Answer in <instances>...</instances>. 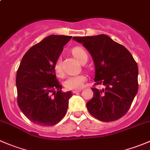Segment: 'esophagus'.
<instances>
[{"label":"esophagus","mask_w":150,"mask_h":150,"mask_svg":"<svg viewBox=\"0 0 150 150\" xmlns=\"http://www.w3.org/2000/svg\"><path fill=\"white\" fill-rule=\"evenodd\" d=\"M81 89H80V90H75V91H72V93H78V92H81Z\"/></svg>","instance_id":"obj_1"}]
</instances>
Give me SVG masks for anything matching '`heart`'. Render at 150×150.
I'll return each mask as SVG.
<instances>
[{
    "mask_svg": "<svg viewBox=\"0 0 150 150\" xmlns=\"http://www.w3.org/2000/svg\"><path fill=\"white\" fill-rule=\"evenodd\" d=\"M72 54L82 64L84 62L88 60L87 53L82 48L76 47V48H73L72 49ZM54 69H55V72L57 75L62 76L63 75V70L62 67V63L60 59H57V61L56 62ZM86 79L87 78L84 75L69 76L64 81V87L68 90H78V89H81L83 86V84L86 82Z\"/></svg>",
    "mask_w": 150,
    "mask_h": 150,
    "instance_id": "b5f03b06",
    "label": "heart"
}]
</instances>
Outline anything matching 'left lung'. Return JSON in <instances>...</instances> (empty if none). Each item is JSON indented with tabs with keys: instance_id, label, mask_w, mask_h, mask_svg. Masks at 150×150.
<instances>
[{
	"instance_id": "left-lung-1",
	"label": "left lung",
	"mask_w": 150,
	"mask_h": 150,
	"mask_svg": "<svg viewBox=\"0 0 150 150\" xmlns=\"http://www.w3.org/2000/svg\"><path fill=\"white\" fill-rule=\"evenodd\" d=\"M88 51L95 65L93 96L86 103L90 114L104 122L117 120L128 112L138 91V66L125 47L106 35L73 37Z\"/></svg>"
}]
</instances>
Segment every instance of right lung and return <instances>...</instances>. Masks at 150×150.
<instances>
[{"instance_id":"right-lung-1","label":"right lung","mask_w":150,"mask_h":150,"mask_svg":"<svg viewBox=\"0 0 150 150\" xmlns=\"http://www.w3.org/2000/svg\"><path fill=\"white\" fill-rule=\"evenodd\" d=\"M72 36L51 35L24 55L17 72V103L31 122L52 126L66 115L71 91L62 92L56 76V62Z\"/></svg>"}]
</instances>
